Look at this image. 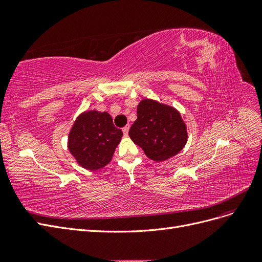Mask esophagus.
<instances>
[{
	"label": "esophagus",
	"instance_id": "esophagus-1",
	"mask_svg": "<svg viewBox=\"0 0 262 262\" xmlns=\"http://www.w3.org/2000/svg\"><path fill=\"white\" fill-rule=\"evenodd\" d=\"M129 129H130V125H125L124 128H122V131H123V134H124V136H128Z\"/></svg>",
	"mask_w": 262,
	"mask_h": 262
}]
</instances>
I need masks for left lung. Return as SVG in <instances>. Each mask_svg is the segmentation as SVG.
Instances as JSON below:
<instances>
[{
  "label": "left lung",
  "mask_w": 262,
  "mask_h": 262,
  "mask_svg": "<svg viewBox=\"0 0 262 262\" xmlns=\"http://www.w3.org/2000/svg\"><path fill=\"white\" fill-rule=\"evenodd\" d=\"M129 136L155 162L177 155L185 147L187 125L176 108L144 98L138 105V118Z\"/></svg>",
  "instance_id": "obj_1"
}]
</instances>
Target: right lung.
<instances>
[{
	"label": "right lung",
	"mask_w": 262,
	"mask_h": 262,
	"mask_svg": "<svg viewBox=\"0 0 262 262\" xmlns=\"http://www.w3.org/2000/svg\"><path fill=\"white\" fill-rule=\"evenodd\" d=\"M123 133L108 113L89 110L78 116L68 138V148L83 168L98 170L110 163Z\"/></svg>",
	"instance_id": "right-lung-1"
}]
</instances>
